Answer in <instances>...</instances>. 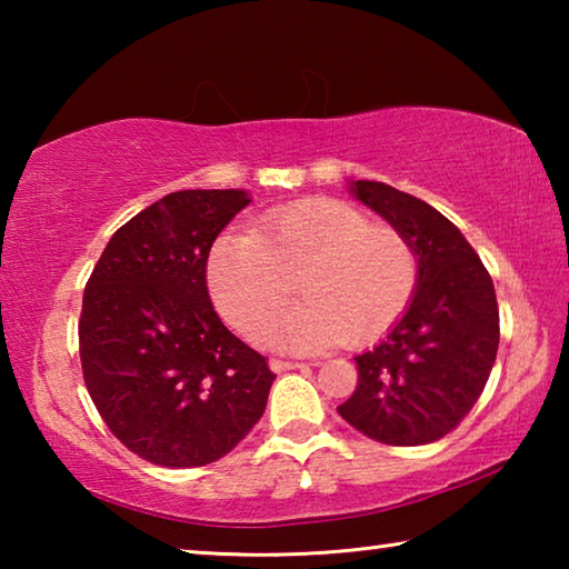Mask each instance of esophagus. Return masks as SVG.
Listing matches in <instances>:
<instances>
[{
	"instance_id": "1",
	"label": "esophagus",
	"mask_w": 569,
	"mask_h": 569,
	"mask_svg": "<svg viewBox=\"0 0 569 569\" xmlns=\"http://www.w3.org/2000/svg\"><path fill=\"white\" fill-rule=\"evenodd\" d=\"M308 363H301V361H281V359H273L271 361V369L276 373H283V371H293V369H306Z\"/></svg>"
}]
</instances>
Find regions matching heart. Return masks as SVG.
I'll list each match as a JSON object with an SVG mask.
<instances>
[{"label": "heart", "mask_w": 569, "mask_h": 569, "mask_svg": "<svg viewBox=\"0 0 569 569\" xmlns=\"http://www.w3.org/2000/svg\"><path fill=\"white\" fill-rule=\"evenodd\" d=\"M296 291L303 303L261 339L291 351L346 341L363 346L397 326L417 296L419 256L409 238L339 200L273 210L250 236L216 240L208 288L223 319L243 336L281 311Z\"/></svg>", "instance_id": "heart-1"}]
</instances>
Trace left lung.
I'll list each match as a JSON object with an SVG mask.
<instances>
[{
	"instance_id": "8db88e82",
	"label": "left lung",
	"mask_w": 569,
	"mask_h": 569,
	"mask_svg": "<svg viewBox=\"0 0 569 569\" xmlns=\"http://www.w3.org/2000/svg\"><path fill=\"white\" fill-rule=\"evenodd\" d=\"M351 192L409 238L419 288L387 339L356 356L359 383L339 413L381 445H429L457 429L485 391L499 346L495 283L437 208L377 180H356Z\"/></svg>"
}]
</instances>
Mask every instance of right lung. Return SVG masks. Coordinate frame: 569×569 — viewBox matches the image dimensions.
I'll return each instance as SVG.
<instances>
[{"label":"right lung","instance_id":"add662e5","mask_svg":"<svg viewBox=\"0 0 569 569\" xmlns=\"http://www.w3.org/2000/svg\"><path fill=\"white\" fill-rule=\"evenodd\" d=\"M246 190H178L114 230L84 286L80 359L108 429L170 469L226 457L263 417L276 373L208 296V253Z\"/></svg>","mask_w":569,"mask_h":569}]
</instances>
